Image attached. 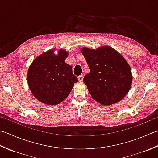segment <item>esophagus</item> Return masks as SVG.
Returning a JSON list of instances; mask_svg holds the SVG:
<instances>
[{"mask_svg":"<svg viewBox=\"0 0 158 158\" xmlns=\"http://www.w3.org/2000/svg\"><path fill=\"white\" fill-rule=\"evenodd\" d=\"M77 79H78L79 81H82L83 79V75H79L78 77H77Z\"/></svg>","mask_w":158,"mask_h":158,"instance_id":"1","label":"esophagus"}]
</instances>
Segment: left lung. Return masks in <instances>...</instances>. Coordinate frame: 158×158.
Returning <instances> with one entry per match:
<instances>
[{"instance_id":"obj_1","label":"left lung","mask_w":158,"mask_h":158,"mask_svg":"<svg viewBox=\"0 0 158 158\" xmlns=\"http://www.w3.org/2000/svg\"><path fill=\"white\" fill-rule=\"evenodd\" d=\"M90 72L83 82L94 99L103 106L122 100L132 83L131 68L125 59L109 46L81 48Z\"/></svg>"}]
</instances>
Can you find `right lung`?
I'll use <instances>...</instances> for the list:
<instances>
[{"instance_id":"add662e5","label":"right lung","mask_w":158,"mask_h":158,"mask_svg":"<svg viewBox=\"0 0 158 158\" xmlns=\"http://www.w3.org/2000/svg\"><path fill=\"white\" fill-rule=\"evenodd\" d=\"M51 49L39 55L30 65L27 83L34 97L41 103L55 106L70 93L78 81L70 65L65 62L69 52L60 49L55 54Z\"/></svg>"}]
</instances>
